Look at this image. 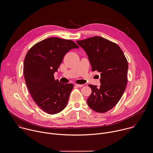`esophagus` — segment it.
<instances>
[{
	"instance_id": "34e87169",
	"label": "esophagus",
	"mask_w": 153,
	"mask_h": 153,
	"mask_svg": "<svg viewBox=\"0 0 153 153\" xmlns=\"http://www.w3.org/2000/svg\"><path fill=\"white\" fill-rule=\"evenodd\" d=\"M76 86H77V87H79V88H81V87H82L83 85H79V84H76L75 85Z\"/></svg>"
}]
</instances>
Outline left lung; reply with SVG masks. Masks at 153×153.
Returning <instances> with one entry per match:
<instances>
[{
  "label": "left lung",
  "instance_id": "1",
  "mask_svg": "<svg viewBox=\"0 0 153 153\" xmlns=\"http://www.w3.org/2000/svg\"><path fill=\"white\" fill-rule=\"evenodd\" d=\"M76 42L86 51L92 71L100 73L99 88L89 85L92 93L87 100L88 105L95 112H106L118 103L126 89L127 60L117 44L101 36Z\"/></svg>",
  "mask_w": 153,
  "mask_h": 153
}]
</instances>
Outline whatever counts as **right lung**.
<instances>
[{"label": "right lung", "mask_w": 153, "mask_h": 153, "mask_svg": "<svg viewBox=\"0 0 153 153\" xmlns=\"http://www.w3.org/2000/svg\"><path fill=\"white\" fill-rule=\"evenodd\" d=\"M79 48L73 41L52 37L35 44L25 56L26 85L35 103L47 114H57L67 106L73 85L55 80L54 74L65 54Z\"/></svg>", "instance_id": "obj_1"}]
</instances>
